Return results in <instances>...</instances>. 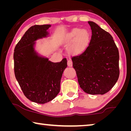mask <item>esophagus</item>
<instances>
[{
    "label": "esophagus",
    "instance_id": "esophagus-1",
    "mask_svg": "<svg viewBox=\"0 0 131 131\" xmlns=\"http://www.w3.org/2000/svg\"><path fill=\"white\" fill-rule=\"evenodd\" d=\"M73 65V63H72V61L71 60H68V66L69 67H72Z\"/></svg>",
    "mask_w": 131,
    "mask_h": 131
}]
</instances>
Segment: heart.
<instances>
[{
	"mask_svg": "<svg viewBox=\"0 0 131 131\" xmlns=\"http://www.w3.org/2000/svg\"><path fill=\"white\" fill-rule=\"evenodd\" d=\"M90 40L89 31L86 29L73 28L66 35L65 41L69 44L68 52L72 55H78L86 49Z\"/></svg>",
	"mask_w": 131,
	"mask_h": 131,
	"instance_id": "1",
	"label": "heart"
}]
</instances>
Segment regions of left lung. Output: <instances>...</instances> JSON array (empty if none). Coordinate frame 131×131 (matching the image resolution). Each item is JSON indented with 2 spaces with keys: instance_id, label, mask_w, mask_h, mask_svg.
Returning a JSON list of instances; mask_svg holds the SVG:
<instances>
[{
  "instance_id": "1",
  "label": "left lung",
  "mask_w": 131,
  "mask_h": 131,
  "mask_svg": "<svg viewBox=\"0 0 131 131\" xmlns=\"http://www.w3.org/2000/svg\"><path fill=\"white\" fill-rule=\"evenodd\" d=\"M92 36L88 47L72 57L80 87L91 95H103L113 87L119 77V52L111 35L88 21Z\"/></svg>"
}]
</instances>
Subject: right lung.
Segmentation results:
<instances>
[{"label": "right lung", "instance_id": "1", "mask_svg": "<svg viewBox=\"0 0 131 131\" xmlns=\"http://www.w3.org/2000/svg\"><path fill=\"white\" fill-rule=\"evenodd\" d=\"M51 25L31 26L15 46L14 73L25 96L30 101L44 104L52 101L60 91V84L67 60L52 62L36 50V41L50 36Z\"/></svg>", "mask_w": 131, "mask_h": 131}]
</instances>
